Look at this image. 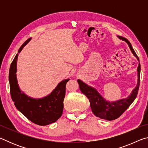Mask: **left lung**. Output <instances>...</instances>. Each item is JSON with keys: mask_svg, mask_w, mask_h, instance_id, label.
Wrapping results in <instances>:
<instances>
[{"mask_svg": "<svg viewBox=\"0 0 148 148\" xmlns=\"http://www.w3.org/2000/svg\"><path fill=\"white\" fill-rule=\"evenodd\" d=\"M120 39L124 40L128 44L132 53L139 61L138 57L135 53L134 50L132 48L130 42L124 37L118 36ZM140 64L139 63L138 66V84L135 89L132 91L131 95L127 97V99H121L113 102L106 101L103 99V97L100 95L98 91L93 87L87 86L80 79H77L79 89L82 93H84L87 98L89 99L90 106H91L92 113L97 117L100 118L112 121L118 118L123 112L130 106L137 96L140 86Z\"/></svg>", "mask_w": 148, "mask_h": 148, "instance_id": "1", "label": "left lung"}]
</instances>
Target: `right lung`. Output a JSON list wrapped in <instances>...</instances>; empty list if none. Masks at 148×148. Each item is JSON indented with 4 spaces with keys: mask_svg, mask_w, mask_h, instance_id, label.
<instances>
[{
    "mask_svg": "<svg viewBox=\"0 0 148 148\" xmlns=\"http://www.w3.org/2000/svg\"><path fill=\"white\" fill-rule=\"evenodd\" d=\"M30 40L31 38L24 42L19 48L18 53ZM17 57L18 55L17 54L11 63L9 72L10 95L16 108L36 125L44 126L56 122L62 114L66 85L70 79H64L60 82L51 94L43 99L30 98L20 91L17 84L16 74Z\"/></svg>",
    "mask_w": 148,
    "mask_h": 148,
    "instance_id": "obj_1",
    "label": "right lung"
}]
</instances>
